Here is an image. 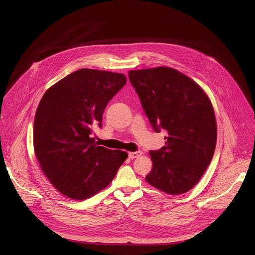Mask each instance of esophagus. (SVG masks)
I'll return each instance as SVG.
<instances>
[{"instance_id": "34e87169", "label": "esophagus", "mask_w": 255, "mask_h": 255, "mask_svg": "<svg viewBox=\"0 0 255 255\" xmlns=\"http://www.w3.org/2000/svg\"><path fill=\"white\" fill-rule=\"evenodd\" d=\"M142 153H143V152H142V151H140V150H139V151H134V152H133V151H131V152H129V153H128V155H129V157H130V158H137V157L141 156V155H142Z\"/></svg>"}]
</instances>
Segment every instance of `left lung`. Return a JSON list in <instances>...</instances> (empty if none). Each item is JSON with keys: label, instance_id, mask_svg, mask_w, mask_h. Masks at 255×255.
Instances as JSON below:
<instances>
[{"label": "left lung", "instance_id": "8db88e82", "mask_svg": "<svg viewBox=\"0 0 255 255\" xmlns=\"http://www.w3.org/2000/svg\"><path fill=\"white\" fill-rule=\"evenodd\" d=\"M129 80L156 132H167L165 146L149 151L152 169L147 183L168 195L193 189L214 155L217 122L205 91L180 71L157 66L129 70Z\"/></svg>", "mask_w": 255, "mask_h": 255}]
</instances>
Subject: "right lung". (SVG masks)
<instances>
[{"label": "right lung", "instance_id": "right-lung-1", "mask_svg": "<svg viewBox=\"0 0 255 255\" xmlns=\"http://www.w3.org/2000/svg\"><path fill=\"white\" fill-rule=\"evenodd\" d=\"M117 72L82 68L43 95L33 128L34 152L51 185L72 200H86L110 185L127 152L98 146L107 104L126 84Z\"/></svg>", "mask_w": 255, "mask_h": 255}]
</instances>
